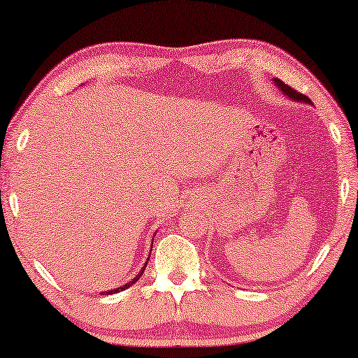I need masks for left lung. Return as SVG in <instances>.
Masks as SVG:
<instances>
[{
	"label": "left lung",
	"instance_id": "obj_1",
	"mask_svg": "<svg viewBox=\"0 0 358 358\" xmlns=\"http://www.w3.org/2000/svg\"><path fill=\"white\" fill-rule=\"evenodd\" d=\"M273 81H275V85L280 87V90L285 92V94L290 97V99H293V101H298V102H310V104H313V102L308 99V97L305 96V94H301V92H298L296 90H293L292 86H288V85H285V83H283L282 80H278V78H273Z\"/></svg>",
	"mask_w": 358,
	"mask_h": 358
}]
</instances>
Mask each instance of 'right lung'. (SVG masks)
<instances>
[{"instance_id":"right-lung-1","label":"right lung","mask_w":358,"mask_h":358,"mask_svg":"<svg viewBox=\"0 0 358 358\" xmlns=\"http://www.w3.org/2000/svg\"><path fill=\"white\" fill-rule=\"evenodd\" d=\"M146 267V266H145ZM145 267L143 268H141V272L138 273V275H136L135 278H134V280H131V282H129V283H125V285H122V287H119V288H115V290H109V292H102V295H110V293H117V292H124L125 290V288H129L130 285H134V283L136 282V280H138V278L141 277V273H143L145 272Z\"/></svg>"}]
</instances>
